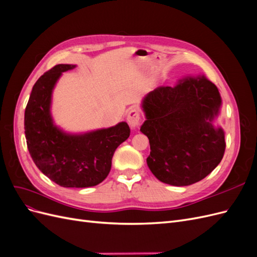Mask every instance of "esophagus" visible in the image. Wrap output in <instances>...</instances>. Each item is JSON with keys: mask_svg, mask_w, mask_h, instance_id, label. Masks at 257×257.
I'll return each mask as SVG.
<instances>
[{"mask_svg": "<svg viewBox=\"0 0 257 257\" xmlns=\"http://www.w3.org/2000/svg\"><path fill=\"white\" fill-rule=\"evenodd\" d=\"M126 120H127V123L131 126V128H136L139 125V123H141V120H142L141 113H139V111L137 109H135V108L134 109H131L127 113Z\"/></svg>", "mask_w": 257, "mask_h": 257, "instance_id": "34e87169", "label": "esophagus"}]
</instances>
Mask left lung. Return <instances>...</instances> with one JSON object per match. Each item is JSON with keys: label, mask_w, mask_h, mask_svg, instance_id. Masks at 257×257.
<instances>
[{"label": "left lung", "mask_w": 257, "mask_h": 257, "mask_svg": "<svg viewBox=\"0 0 257 257\" xmlns=\"http://www.w3.org/2000/svg\"><path fill=\"white\" fill-rule=\"evenodd\" d=\"M141 126L150 143L147 164L161 182L185 186L203 180L220 164L225 132L216 124L222 98L205 75L185 76L142 100Z\"/></svg>", "instance_id": "1"}]
</instances>
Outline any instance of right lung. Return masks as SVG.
<instances>
[{
	"label": "right lung",
	"mask_w": 257,
	"mask_h": 257,
	"mask_svg": "<svg viewBox=\"0 0 257 257\" xmlns=\"http://www.w3.org/2000/svg\"><path fill=\"white\" fill-rule=\"evenodd\" d=\"M77 65L58 64L35 82L25 112L28 149L41 172L63 188L99 184L111 168L113 153L130 136L126 122L83 133H69L54 123L52 93L62 73Z\"/></svg>",
	"instance_id": "1"
}]
</instances>
